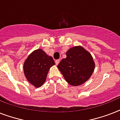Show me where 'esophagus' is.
<instances>
[{"label": "esophagus", "instance_id": "obj_1", "mask_svg": "<svg viewBox=\"0 0 120 120\" xmlns=\"http://www.w3.org/2000/svg\"><path fill=\"white\" fill-rule=\"evenodd\" d=\"M60 60H55V64H56V65H58V64H59V62H60Z\"/></svg>", "mask_w": 120, "mask_h": 120}]
</instances>
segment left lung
<instances>
[{"label": "left lung", "mask_w": 120, "mask_h": 120, "mask_svg": "<svg viewBox=\"0 0 120 120\" xmlns=\"http://www.w3.org/2000/svg\"><path fill=\"white\" fill-rule=\"evenodd\" d=\"M66 55L57 67L68 83L74 86L82 85L90 78L95 70L93 56L80 45L70 48Z\"/></svg>", "instance_id": "left-lung-1"}]
</instances>
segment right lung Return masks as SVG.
Segmentation results:
<instances>
[{
    "label": "right lung",
    "instance_id": "right-lung-1",
    "mask_svg": "<svg viewBox=\"0 0 120 120\" xmlns=\"http://www.w3.org/2000/svg\"><path fill=\"white\" fill-rule=\"evenodd\" d=\"M55 65L52 57L40 49L33 51L23 64V73L27 81L35 88L40 87L47 79L49 71Z\"/></svg>",
    "mask_w": 120,
    "mask_h": 120
}]
</instances>
